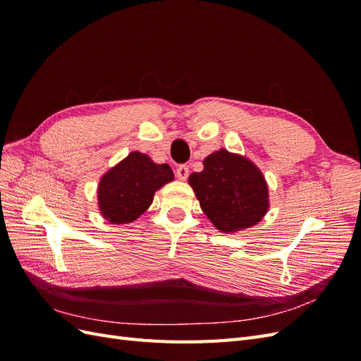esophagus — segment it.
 Here are the masks:
<instances>
[{"instance_id":"1","label":"esophagus","mask_w":361,"mask_h":361,"mask_svg":"<svg viewBox=\"0 0 361 361\" xmlns=\"http://www.w3.org/2000/svg\"><path fill=\"white\" fill-rule=\"evenodd\" d=\"M188 174H190V169H188L187 164H180V166H178V169H176V176H178L180 180L188 179Z\"/></svg>"}]
</instances>
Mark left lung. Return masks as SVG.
Here are the masks:
<instances>
[{"label":"left lung","instance_id":"8db88e82","mask_svg":"<svg viewBox=\"0 0 361 361\" xmlns=\"http://www.w3.org/2000/svg\"><path fill=\"white\" fill-rule=\"evenodd\" d=\"M190 185L206 216L221 232H236L260 221L268 211V187L253 162L221 149L203 161Z\"/></svg>","mask_w":361,"mask_h":361}]
</instances>
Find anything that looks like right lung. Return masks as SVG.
<instances>
[{"mask_svg":"<svg viewBox=\"0 0 361 361\" xmlns=\"http://www.w3.org/2000/svg\"><path fill=\"white\" fill-rule=\"evenodd\" d=\"M167 164H155L147 155L133 152L99 182V209L108 221L123 224L137 220L164 183L173 180Z\"/></svg>","mask_w":361,"mask_h":361,"instance_id":"1","label":"right lung"}]
</instances>
